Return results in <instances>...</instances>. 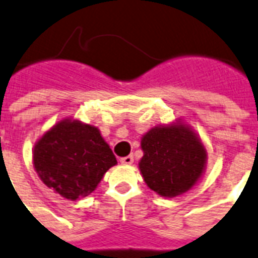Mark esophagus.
<instances>
[{
  "label": "esophagus",
  "mask_w": 258,
  "mask_h": 258,
  "mask_svg": "<svg viewBox=\"0 0 258 258\" xmlns=\"http://www.w3.org/2000/svg\"><path fill=\"white\" fill-rule=\"evenodd\" d=\"M120 162L122 163V165H132V163H133V157H132V155L122 157V158L120 159Z\"/></svg>",
  "instance_id": "esophagus-1"
}]
</instances>
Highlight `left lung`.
Returning a JSON list of instances; mask_svg holds the SVG:
<instances>
[{
	"label": "left lung",
	"instance_id": "obj_1",
	"mask_svg": "<svg viewBox=\"0 0 258 258\" xmlns=\"http://www.w3.org/2000/svg\"><path fill=\"white\" fill-rule=\"evenodd\" d=\"M144 157L138 163L145 183L165 198L187 192L203 176L207 150L192 127L176 120L142 136Z\"/></svg>",
	"mask_w": 258,
	"mask_h": 258
}]
</instances>
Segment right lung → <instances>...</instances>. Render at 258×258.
<instances>
[{"instance_id": "1", "label": "right lung", "mask_w": 258, "mask_h": 258, "mask_svg": "<svg viewBox=\"0 0 258 258\" xmlns=\"http://www.w3.org/2000/svg\"><path fill=\"white\" fill-rule=\"evenodd\" d=\"M33 165L48 188L68 201H78L96 190L117 161L97 127L64 118L35 142Z\"/></svg>"}]
</instances>
